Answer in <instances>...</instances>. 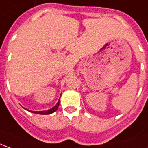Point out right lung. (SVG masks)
I'll return each instance as SVG.
<instances>
[{
    "label": "right lung",
    "instance_id": "1",
    "mask_svg": "<svg viewBox=\"0 0 148 148\" xmlns=\"http://www.w3.org/2000/svg\"><path fill=\"white\" fill-rule=\"evenodd\" d=\"M60 106V100H59V101L57 102V104L55 106L51 108V109H50L48 110H46V111H30V112H32V113H34V114H52L54 113L55 111L57 110V109H58V107ZM29 111V110H28Z\"/></svg>",
    "mask_w": 148,
    "mask_h": 148
}]
</instances>
